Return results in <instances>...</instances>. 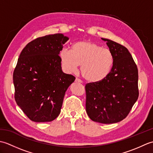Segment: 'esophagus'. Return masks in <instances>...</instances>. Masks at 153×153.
Listing matches in <instances>:
<instances>
[{
    "mask_svg": "<svg viewBox=\"0 0 153 153\" xmlns=\"http://www.w3.org/2000/svg\"><path fill=\"white\" fill-rule=\"evenodd\" d=\"M75 82H76V83H82V81H81V80H80L79 79H78V78H76V79H75Z\"/></svg>",
    "mask_w": 153,
    "mask_h": 153,
    "instance_id": "34e87169",
    "label": "esophagus"
}]
</instances>
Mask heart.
Wrapping results in <instances>:
<instances>
[{"instance_id": "b5f03b06", "label": "heart", "mask_w": 153, "mask_h": 153, "mask_svg": "<svg viewBox=\"0 0 153 153\" xmlns=\"http://www.w3.org/2000/svg\"><path fill=\"white\" fill-rule=\"evenodd\" d=\"M59 56L62 67L66 72L74 73L81 65L82 77L90 83H98L105 79L114 64L111 51L88 40L75 43L71 51L64 48L60 52Z\"/></svg>"}]
</instances>
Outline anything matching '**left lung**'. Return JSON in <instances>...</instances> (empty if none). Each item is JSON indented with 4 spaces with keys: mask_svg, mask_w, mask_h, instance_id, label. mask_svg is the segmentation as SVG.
<instances>
[{
    "mask_svg": "<svg viewBox=\"0 0 153 153\" xmlns=\"http://www.w3.org/2000/svg\"><path fill=\"white\" fill-rule=\"evenodd\" d=\"M101 39L111 51L114 64L105 79L85 85V106L91 120L109 124L124 119L137 101L138 70L125 47L107 39Z\"/></svg>",
    "mask_w": 153,
    "mask_h": 153,
    "instance_id": "8db88e82",
    "label": "left lung"
}]
</instances>
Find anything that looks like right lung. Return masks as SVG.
Here are the masks:
<instances>
[{
    "label": "right lung",
    "mask_w": 153,
    "mask_h": 153,
    "mask_svg": "<svg viewBox=\"0 0 153 153\" xmlns=\"http://www.w3.org/2000/svg\"><path fill=\"white\" fill-rule=\"evenodd\" d=\"M68 39L62 33L39 37L29 43L19 55L13 74L14 97L32 121L56 119L65 93L76 79L62 70L59 54Z\"/></svg>",
    "instance_id": "1"
}]
</instances>
